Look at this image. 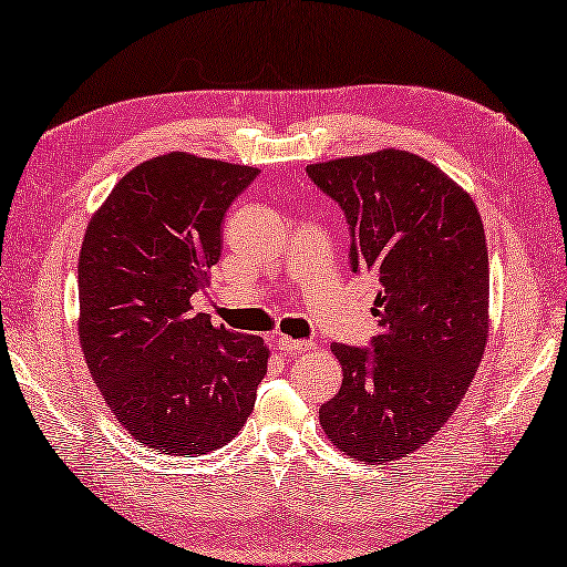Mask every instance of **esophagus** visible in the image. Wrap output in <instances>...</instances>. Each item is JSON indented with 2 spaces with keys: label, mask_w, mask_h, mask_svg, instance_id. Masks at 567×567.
Here are the masks:
<instances>
[{
  "label": "esophagus",
  "mask_w": 567,
  "mask_h": 567,
  "mask_svg": "<svg viewBox=\"0 0 567 567\" xmlns=\"http://www.w3.org/2000/svg\"><path fill=\"white\" fill-rule=\"evenodd\" d=\"M277 348H280L285 355H299V353H305V351H311V348H315V343H311V341H297V339H290V336H280V339H277Z\"/></svg>",
  "instance_id": "obj_1"
}]
</instances>
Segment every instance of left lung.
Segmentation results:
<instances>
[{
	"label": "left lung",
	"instance_id": "1",
	"mask_svg": "<svg viewBox=\"0 0 567 567\" xmlns=\"http://www.w3.org/2000/svg\"><path fill=\"white\" fill-rule=\"evenodd\" d=\"M351 226L353 272H372V351L333 343L341 390L327 439L368 465L402 461L463 402L489 336V258L473 197L421 155L382 148L307 165Z\"/></svg>",
	"mask_w": 567,
	"mask_h": 567
}]
</instances>
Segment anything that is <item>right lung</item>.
Instances as JSON below:
<instances>
[{
  "label": "right lung",
  "mask_w": 567,
  "mask_h": 567,
  "mask_svg": "<svg viewBox=\"0 0 567 567\" xmlns=\"http://www.w3.org/2000/svg\"><path fill=\"white\" fill-rule=\"evenodd\" d=\"M258 167L173 151L128 171L92 214L78 262V336L104 404L167 455L244 429L270 348L192 311L221 256V221Z\"/></svg>",
  "instance_id": "obj_1"
}]
</instances>
